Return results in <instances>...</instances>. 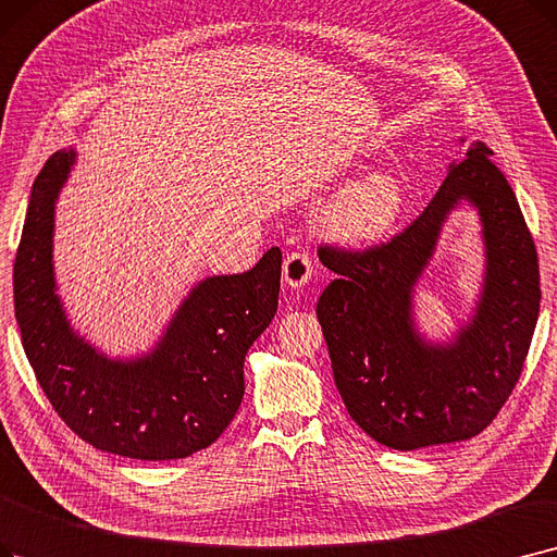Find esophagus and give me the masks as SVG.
Returning <instances> with one entry per match:
<instances>
[{
	"label": "esophagus",
	"mask_w": 557,
	"mask_h": 557,
	"mask_svg": "<svg viewBox=\"0 0 557 557\" xmlns=\"http://www.w3.org/2000/svg\"><path fill=\"white\" fill-rule=\"evenodd\" d=\"M311 273H313V265H311L309 255H305V252L286 255L284 269H282V277H284L286 286L302 288L311 280Z\"/></svg>",
	"instance_id": "34e87169"
}]
</instances>
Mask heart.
<instances>
[{
	"label": "heart",
	"instance_id": "1",
	"mask_svg": "<svg viewBox=\"0 0 557 557\" xmlns=\"http://www.w3.org/2000/svg\"><path fill=\"white\" fill-rule=\"evenodd\" d=\"M405 207V188L392 173H371L350 182L330 202L323 225L348 246L375 244L398 223Z\"/></svg>",
	"mask_w": 557,
	"mask_h": 557
}]
</instances>
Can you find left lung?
I'll use <instances>...</instances> for the list:
<instances>
[{"label":"left lung","instance_id":"8db88e82","mask_svg":"<svg viewBox=\"0 0 557 557\" xmlns=\"http://www.w3.org/2000/svg\"><path fill=\"white\" fill-rule=\"evenodd\" d=\"M492 154L485 143H471L392 244L367 252L321 248L323 265L338 275L317 305L336 389L350 419L382 446L417 450L475 437L521 375L540 317V265ZM462 206L479 213L486 269L470 317L446 339H430L416 323V286L449 213Z\"/></svg>","mask_w":557,"mask_h":557}]
</instances>
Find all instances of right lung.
Segmentation results:
<instances>
[{
    "mask_svg": "<svg viewBox=\"0 0 557 557\" xmlns=\"http://www.w3.org/2000/svg\"><path fill=\"white\" fill-rule=\"evenodd\" d=\"M77 150H59L34 182L13 269L15 319L29 364L57 414L98 450L180 459L211 446L246 392L248 348L277 311L282 250L255 269L200 280L157 342L111 357L70 323L54 271L57 202Z\"/></svg>",
    "mask_w": 557,
    "mask_h": 557,
    "instance_id": "1",
    "label": "right lung"
}]
</instances>
